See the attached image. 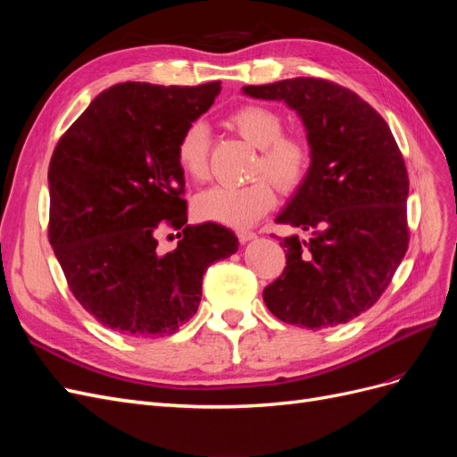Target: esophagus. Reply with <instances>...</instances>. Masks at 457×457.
Returning a JSON list of instances; mask_svg holds the SVG:
<instances>
[{
    "instance_id": "obj_1",
    "label": "esophagus",
    "mask_w": 457,
    "mask_h": 457,
    "mask_svg": "<svg viewBox=\"0 0 457 457\" xmlns=\"http://www.w3.org/2000/svg\"><path fill=\"white\" fill-rule=\"evenodd\" d=\"M237 237H238V240H240L242 244H245V242H250V240L257 238V234L252 232V230H238Z\"/></svg>"
}]
</instances>
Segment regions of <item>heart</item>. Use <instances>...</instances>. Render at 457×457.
<instances>
[{"instance_id":"obj_1","label":"heart","mask_w":457,"mask_h":457,"mask_svg":"<svg viewBox=\"0 0 457 457\" xmlns=\"http://www.w3.org/2000/svg\"><path fill=\"white\" fill-rule=\"evenodd\" d=\"M228 126L255 148L259 158L253 175L269 176L280 190H295L305 181L312 146L303 133H284V116L267 104L247 103L232 110ZM207 150L210 133L202 121H192L183 129L175 146L177 165L188 179L202 181L207 175ZM255 179L244 187H212L195 198V213L202 220L244 228L253 225L276 204L270 179Z\"/></svg>"}]
</instances>
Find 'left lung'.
<instances>
[{
  "mask_svg": "<svg viewBox=\"0 0 457 457\" xmlns=\"http://www.w3.org/2000/svg\"><path fill=\"white\" fill-rule=\"evenodd\" d=\"M253 99L284 101L305 123L312 163L276 223L287 237L286 269L262 292L286 324L322 329L373 307L406 255L408 171L386 121L351 89L322 78L245 86Z\"/></svg>",
  "mask_w": 457,
  "mask_h": 457,
  "instance_id": "8db88e82",
  "label": "left lung"
}]
</instances>
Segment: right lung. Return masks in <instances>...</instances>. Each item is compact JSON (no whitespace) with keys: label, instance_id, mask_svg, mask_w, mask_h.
<instances>
[{"label":"right lung","instance_id":"add662e5","mask_svg":"<svg viewBox=\"0 0 457 457\" xmlns=\"http://www.w3.org/2000/svg\"><path fill=\"white\" fill-rule=\"evenodd\" d=\"M219 91L220 81L112 86L54 146L49 242L79 305L123 336L175 334L198 311L205 269L238 250L223 225H187L185 173L175 158L183 129ZM163 228L184 232L162 256L155 238Z\"/></svg>","mask_w":457,"mask_h":457}]
</instances>
